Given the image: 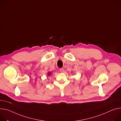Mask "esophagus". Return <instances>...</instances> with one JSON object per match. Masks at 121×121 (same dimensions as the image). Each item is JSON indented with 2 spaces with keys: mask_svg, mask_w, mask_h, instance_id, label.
Masks as SVG:
<instances>
[{
  "mask_svg": "<svg viewBox=\"0 0 121 121\" xmlns=\"http://www.w3.org/2000/svg\"><path fill=\"white\" fill-rule=\"evenodd\" d=\"M60 72L63 73V72H64V69H63V68H60Z\"/></svg>",
  "mask_w": 121,
  "mask_h": 121,
  "instance_id": "esophagus-1",
  "label": "esophagus"
}]
</instances>
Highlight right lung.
Listing matches in <instances>:
<instances>
[{"instance_id": "obj_1", "label": "right lung", "mask_w": 121, "mask_h": 121, "mask_svg": "<svg viewBox=\"0 0 121 121\" xmlns=\"http://www.w3.org/2000/svg\"><path fill=\"white\" fill-rule=\"evenodd\" d=\"M52 74V72H48L47 73V75L48 76H49V75H51Z\"/></svg>"}]
</instances>
